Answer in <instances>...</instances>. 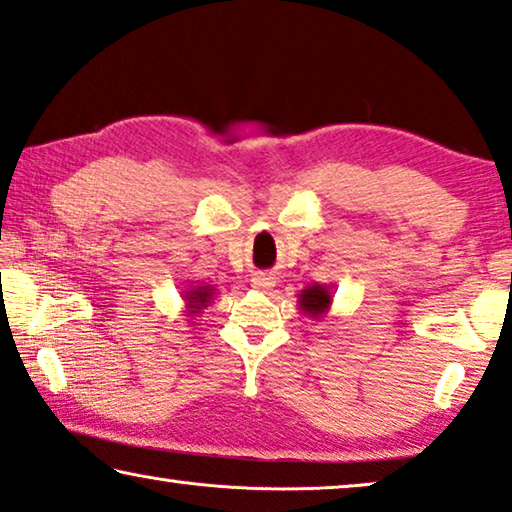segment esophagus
<instances>
[{"instance_id": "obj_1", "label": "esophagus", "mask_w": 512, "mask_h": 512, "mask_svg": "<svg viewBox=\"0 0 512 512\" xmlns=\"http://www.w3.org/2000/svg\"><path fill=\"white\" fill-rule=\"evenodd\" d=\"M250 285L257 291H269L275 285V278L271 273H255L253 278H250Z\"/></svg>"}]
</instances>
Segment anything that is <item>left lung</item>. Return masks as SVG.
<instances>
[{
  "mask_svg": "<svg viewBox=\"0 0 512 512\" xmlns=\"http://www.w3.org/2000/svg\"><path fill=\"white\" fill-rule=\"evenodd\" d=\"M330 303H332V294H330V289L323 287V285L305 287V289L298 294L300 310H303L305 314L314 316V319H319V316L326 314Z\"/></svg>",
  "mask_w": 512,
  "mask_h": 512,
  "instance_id": "1",
  "label": "left lung"
}]
</instances>
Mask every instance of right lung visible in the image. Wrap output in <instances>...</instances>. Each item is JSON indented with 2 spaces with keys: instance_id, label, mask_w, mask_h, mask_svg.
Returning a JSON list of instances; mask_svg holds the SVG:
<instances>
[{
  "instance_id": "add662e5",
  "label": "right lung",
  "mask_w": 512,
  "mask_h": 512,
  "mask_svg": "<svg viewBox=\"0 0 512 512\" xmlns=\"http://www.w3.org/2000/svg\"><path fill=\"white\" fill-rule=\"evenodd\" d=\"M212 296H214V287L212 285H205V287H193L191 291H186L184 300H186V312L189 314H198L200 310H205V307L212 303Z\"/></svg>"
}]
</instances>
